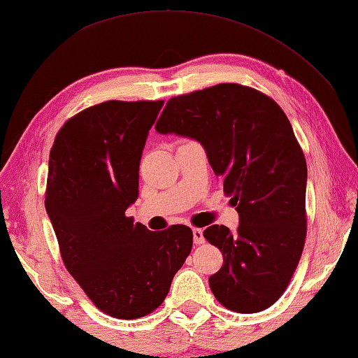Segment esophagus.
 Wrapping results in <instances>:
<instances>
[{
	"label": "esophagus",
	"mask_w": 358,
	"mask_h": 358,
	"mask_svg": "<svg viewBox=\"0 0 358 358\" xmlns=\"http://www.w3.org/2000/svg\"><path fill=\"white\" fill-rule=\"evenodd\" d=\"M193 241L196 245H203L204 243V235H203V230L201 229H193Z\"/></svg>",
	"instance_id": "1"
}]
</instances>
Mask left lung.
<instances>
[{
    "instance_id": "1",
    "label": "left lung",
    "mask_w": 358,
    "mask_h": 358,
    "mask_svg": "<svg viewBox=\"0 0 358 358\" xmlns=\"http://www.w3.org/2000/svg\"><path fill=\"white\" fill-rule=\"evenodd\" d=\"M155 129L198 141L236 206V231L204 230L224 255L209 278L214 296L238 313L269 308L289 285L306 235V162L289 118L258 90L219 84L170 99Z\"/></svg>"
}]
</instances>
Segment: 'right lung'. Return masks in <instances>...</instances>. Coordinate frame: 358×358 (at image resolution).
<instances>
[{
  "label": "right lung",
  "instance_id": "right-lung-1",
  "mask_svg": "<svg viewBox=\"0 0 358 358\" xmlns=\"http://www.w3.org/2000/svg\"><path fill=\"white\" fill-rule=\"evenodd\" d=\"M164 107L110 100L68 120L50 150L45 209L69 274L99 310L136 320L162 303L193 246L186 225L150 231L127 217L145 139Z\"/></svg>",
  "mask_w": 358,
  "mask_h": 358
}]
</instances>
